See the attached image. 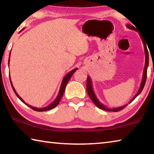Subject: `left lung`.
I'll return each mask as SVG.
<instances>
[{
  "instance_id": "left-lung-1",
  "label": "left lung",
  "mask_w": 154,
  "mask_h": 154,
  "mask_svg": "<svg viewBox=\"0 0 154 154\" xmlns=\"http://www.w3.org/2000/svg\"><path fill=\"white\" fill-rule=\"evenodd\" d=\"M133 26L130 25V24H126V27L128 28L130 30H134L135 31H137L136 28H135ZM142 39V38H141ZM143 45H144V49H145V66H144V70H143V77H142V81H141V83H140V88L139 90H138L137 93L135 94V96H134L133 98H132V100H130V102L128 103L129 104L130 103H132V101H133L135 98H137V96H139L140 92H142V90L143 89V88L145 86V82H146V79H147V68H148V65H149V54H148V50H147V46H146V43L144 42V41H143ZM87 92H88V94L89 95L90 98H91V100L93 101V103H94V105L98 107L99 109H103V110H105V111H113V112H118L119 111L122 110V109H124V107H126V106L128 105V104L126 105H125L124 106H119V107H116V108H108L106 107V106H105L103 105V104L101 103L100 101H99L98 99L96 97V96L94 92V90H93V87H92V80H91L90 76H88L87 78Z\"/></svg>"
}]
</instances>
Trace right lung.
<instances>
[{"instance_id": "add662e5", "label": "right lung", "mask_w": 154, "mask_h": 154, "mask_svg": "<svg viewBox=\"0 0 154 154\" xmlns=\"http://www.w3.org/2000/svg\"><path fill=\"white\" fill-rule=\"evenodd\" d=\"M24 28H23V29L22 30V31L24 30ZM10 54H11V51H10ZM10 54H9V62H8V64L9 65V60H10ZM77 70V68H76V69H74L73 70H72L71 71H70L69 72H68V73L65 75L64 77L63 78V79H62V83H61V85H60V90H59V92H58V96H57V97L56 98L55 100H54V102H52L50 105H49L48 106H45V107H43V108H36V107H34V106H30L29 105H28L27 103H26L24 102V100H23V99L20 97V96H19V94L17 93L16 91H15V88L14 87V85H13V83L11 82V77H9V79H10V82H11V87L13 88V90L14 91V92L15 94V95H16L17 96V98L20 99V100L22 101V103H24V104H26L27 106H29V107H30L32 109H33V110H35L36 111H48V110H50V109H52L54 108H55L56 106L58 105V104L60 103V101L61 98L62 97V96H63L64 94V90H65V88H66V84L68 83V82H69L70 79H71V77H72V75H73L75 73V72Z\"/></svg>"}]
</instances>
